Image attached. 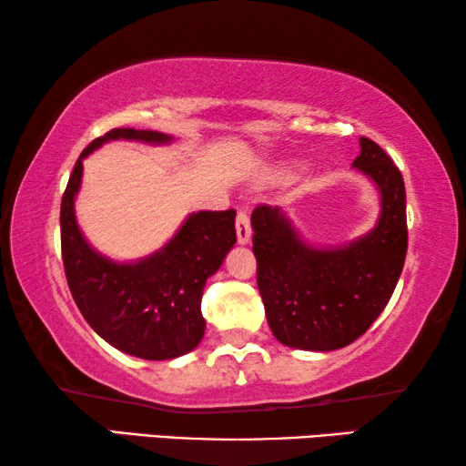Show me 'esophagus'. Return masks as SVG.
Instances as JSON below:
<instances>
[{
    "label": "esophagus",
    "mask_w": 466,
    "mask_h": 466,
    "mask_svg": "<svg viewBox=\"0 0 466 466\" xmlns=\"http://www.w3.org/2000/svg\"><path fill=\"white\" fill-rule=\"evenodd\" d=\"M250 218L247 211H238L236 216V238H238L240 244H247L250 240Z\"/></svg>",
    "instance_id": "obj_1"
}]
</instances>
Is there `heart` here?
<instances>
[{"label":"heart","mask_w":466,"mask_h":466,"mask_svg":"<svg viewBox=\"0 0 466 466\" xmlns=\"http://www.w3.org/2000/svg\"><path fill=\"white\" fill-rule=\"evenodd\" d=\"M288 172H289L288 164H275V167L265 170V178L267 180H279L283 177H288Z\"/></svg>","instance_id":"b5f03b06"}]
</instances>
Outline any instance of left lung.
<instances>
[{
  "label": "left lung",
  "instance_id": "left-lung-1",
  "mask_svg": "<svg viewBox=\"0 0 466 466\" xmlns=\"http://www.w3.org/2000/svg\"><path fill=\"white\" fill-rule=\"evenodd\" d=\"M353 167L380 191V219L347 247L314 248L298 238L279 208L252 211L257 286L275 339L333 351L364 335L389 304L407 255V201L400 170L376 141L361 137Z\"/></svg>",
  "mask_w": 466,
  "mask_h": 466
}]
</instances>
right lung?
Here are the masks:
<instances>
[{
    "label": "right lung",
    "mask_w": 466,
    "mask_h": 466,
    "mask_svg": "<svg viewBox=\"0 0 466 466\" xmlns=\"http://www.w3.org/2000/svg\"><path fill=\"white\" fill-rule=\"evenodd\" d=\"M110 139L168 144L172 137L149 129H110L77 157L61 199V257L69 291L88 325L116 350L144 360L185 356L203 339V288L236 244V211L191 214L154 255L137 263L108 261L82 236L74 199L82 160Z\"/></svg>",
    "instance_id": "obj_1"
}]
</instances>
